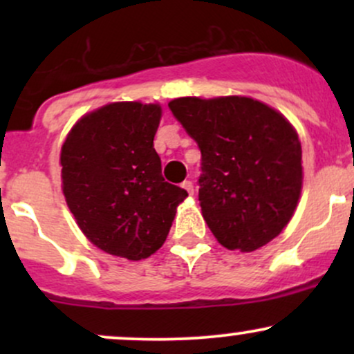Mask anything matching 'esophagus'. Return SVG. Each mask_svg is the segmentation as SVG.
<instances>
[{
  "label": "esophagus",
  "instance_id": "1",
  "mask_svg": "<svg viewBox=\"0 0 354 354\" xmlns=\"http://www.w3.org/2000/svg\"><path fill=\"white\" fill-rule=\"evenodd\" d=\"M181 186L183 188H185L186 191H188L189 194H193L194 193V186H193V181H189V180H185L181 183Z\"/></svg>",
  "mask_w": 354,
  "mask_h": 354
}]
</instances>
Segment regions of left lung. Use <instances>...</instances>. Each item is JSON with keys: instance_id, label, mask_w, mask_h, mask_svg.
<instances>
[{"instance_id": "1", "label": "left lung", "mask_w": 354, "mask_h": 354, "mask_svg": "<svg viewBox=\"0 0 354 354\" xmlns=\"http://www.w3.org/2000/svg\"><path fill=\"white\" fill-rule=\"evenodd\" d=\"M168 106L201 151V213L219 245L250 253L278 236L303 185L301 143L290 121L246 96Z\"/></svg>"}]
</instances>
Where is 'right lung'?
I'll use <instances>...</instances> for the list:
<instances>
[{"label": "right lung", "mask_w": 354, "mask_h": 354, "mask_svg": "<svg viewBox=\"0 0 354 354\" xmlns=\"http://www.w3.org/2000/svg\"><path fill=\"white\" fill-rule=\"evenodd\" d=\"M160 120V104H106L81 118L61 148L63 193L84 236L133 261L163 246L188 196L161 174Z\"/></svg>", "instance_id": "right-lung-1"}]
</instances>
